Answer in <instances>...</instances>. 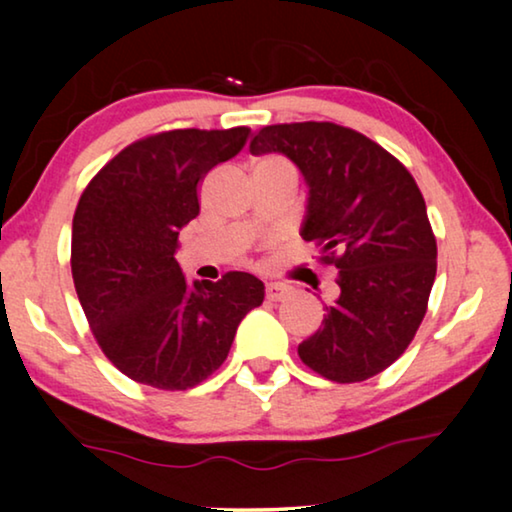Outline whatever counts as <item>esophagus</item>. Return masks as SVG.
<instances>
[{
    "label": "esophagus",
    "mask_w": 512,
    "mask_h": 512,
    "mask_svg": "<svg viewBox=\"0 0 512 512\" xmlns=\"http://www.w3.org/2000/svg\"><path fill=\"white\" fill-rule=\"evenodd\" d=\"M293 296V289L286 284H268L265 286V298L275 300V303H282V300H289Z\"/></svg>",
    "instance_id": "esophagus-1"
}]
</instances>
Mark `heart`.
<instances>
[{
    "label": "heart",
    "mask_w": 512,
    "mask_h": 512,
    "mask_svg": "<svg viewBox=\"0 0 512 512\" xmlns=\"http://www.w3.org/2000/svg\"><path fill=\"white\" fill-rule=\"evenodd\" d=\"M272 165H289V163H286V160L279 158V156H265L254 165V170H261V167H272Z\"/></svg>",
    "instance_id": "obj_1"
}]
</instances>
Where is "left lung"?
<instances>
[{"label":"left lung","instance_id":"obj_1","mask_svg":"<svg viewBox=\"0 0 512 512\" xmlns=\"http://www.w3.org/2000/svg\"><path fill=\"white\" fill-rule=\"evenodd\" d=\"M249 151L298 165L310 188L300 235L338 268L340 296L298 356L340 384L382 373L415 338L436 279V235L415 179L373 139L328 121L265 125Z\"/></svg>","mask_w":512,"mask_h":512}]
</instances>
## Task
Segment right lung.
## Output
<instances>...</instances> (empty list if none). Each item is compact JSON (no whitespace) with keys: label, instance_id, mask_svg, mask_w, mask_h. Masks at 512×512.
<instances>
[{"label":"right lung","instance_id":"right-lung-1","mask_svg":"<svg viewBox=\"0 0 512 512\" xmlns=\"http://www.w3.org/2000/svg\"><path fill=\"white\" fill-rule=\"evenodd\" d=\"M249 128L167 130L137 139L81 193L72 223L76 296L104 356L139 384L184 391L226 361L263 303L249 272L188 284L179 230L200 214V181L247 144Z\"/></svg>","mask_w":512,"mask_h":512}]
</instances>
